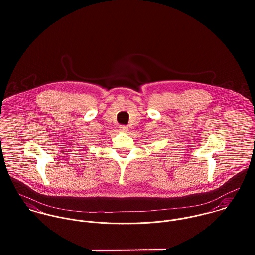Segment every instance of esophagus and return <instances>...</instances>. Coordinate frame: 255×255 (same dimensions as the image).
<instances>
[{
  "label": "esophagus",
  "mask_w": 255,
  "mask_h": 255,
  "mask_svg": "<svg viewBox=\"0 0 255 255\" xmlns=\"http://www.w3.org/2000/svg\"><path fill=\"white\" fill-rule=\"evenodd\" d=\"M119 128H120V130H121L122 132H127L128 129V128L127 126H120Z\"/></svg>",
  "instance_id": "34e87169"
}]
</instances>
